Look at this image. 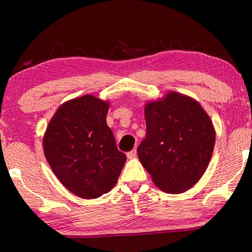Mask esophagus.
I'll use <instances>...</instances> for the list:
<instances>
[{
  "label": "esophagus",
  "instance_id": "1",
  "mask_svg": "<svg viewBox=\"0 0 252 252\" xmlns=\"http://www.w3.org/2000/svg\"><path fill=\"white\" fill-rule=\"evenodd\" d=\"M136 156V150L135 149H133V150H131L126 153V157L129 158V159H132V158H134Z\"/></svg>",
  "mask_w": 252,
  "mask_h": 252
}]
</instances>
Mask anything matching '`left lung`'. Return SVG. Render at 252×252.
Returning a JSON list of instances; mask_svg holds the SVG:
<instances>
[{
    "instance_id": "8db88e82",
    "label": "left lung",
    "mask_w": 252,
    "mask_h": 252,
    "mask_svg": "<svg viewBox=\"0 0 252 252\" xmlns=\"http://www.w3.org/2000/svg\"><path fill=\"white\" fill-rule=\"evenodd\" d=\"M147 134L138 156L162 191L182 193L197 183L210 162L216 132L201 105L170 92L144 109Z\"/></svg>"
}]
</instances>
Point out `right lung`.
<instances>
[{
  "instance_id": "obj_1",
  "label": "right lung",
  "mask_w": 252,
  "mask_h": 252,
  "mask_svg": "<svg viewBox=\"0 0 252 252\" xmlns=\"http://www.w3.org/2000/svg\"><path fill=\"white\" fill-rule=\"evenodd\" d=\"M109 104L93 95L62 104L43 138L46 160L67 190L95 199L112 189L126 163L106 125Z\"/></svg>"
}]
</instances>
